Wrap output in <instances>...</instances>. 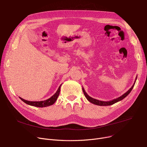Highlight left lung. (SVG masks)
<instances>
[{"instance_id": "left-lung-1", "label": "left lung", "mask_w": 147, "mask_h": 147, "mask_svg": "<svg viewBox=\"0 0 147 147\" xmlns=\"http://www.w3.org/2000/svg\"><path fill=\"white\" fill-rule=\"evenodd\" d=\"M137 76L136 77V80L135 82L134 83V84L133 85V86H131V88H130L127 92H125L124 94H123V95H121V96L117 97V98L115 99H113L112 100H110V101H108V102H105V101H101V100H97V99H95L94 98H92V97H91L90 96H89L87 93L85 92V89L84 88H82V90H83V92L86 97V98L87 99V100L90 102V103L94 104V105H98V106H110V105H112L113 104H115L119 101H121L123 99H124L125 97L130 93L131 92V91L132 90L133 87L134 86V85H135V83H136V81L137 80Z\"/></svg>"}]
</instances>
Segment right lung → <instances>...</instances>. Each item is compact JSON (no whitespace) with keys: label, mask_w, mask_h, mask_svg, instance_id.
<instances>
[{"label":"right lung","mask_w":147,"mask_h":147,"mask_svg":"<svg viewBox=\"0 0 147 147\" xmlns=\"http://www.w3.org/2000/svg\"><path fill=\"white\" fill-rule=\"evenodd\" d=\"M62 85V84H61ZM61 85L59 86V87L58 88L57 91L56 92V93L52 96L50 98H49L45 100H42V101H28V100H26L25 99H22V97H19V98L23 101L25 103L32 106H34V107H47L49 106L53 105L57 100L59 94V92H60V89H61Z\"/></svg>","instance_id":"add662e5"}]
</instances>
